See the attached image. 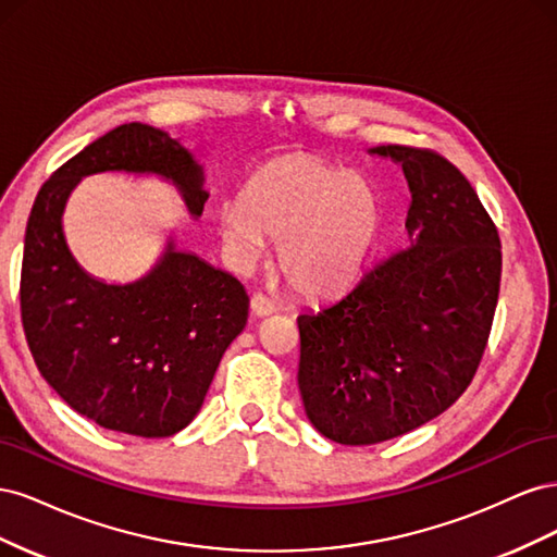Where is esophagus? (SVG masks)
<instances>
[{"label": "esophagus", "mask_w": 557, "mask_h": 557, "mask_svg": "<svg viewBox=\"0 0 557 557\" xmlns=\"http://www.w3.org/2000/svg\"><path fill=\"white\" fill-rule=\"evenodd\" d=\"M250 309L256 315H269V313L276 311V305L264 293H256L250 297Z\"/></svg>", "instance_id": "34e87169"}]
</instances>
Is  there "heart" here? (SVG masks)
<instances>
[{
    "instance_id": "b5f03b06",
    "label": "heart",
    "mask_w": 557,
    "mask_h": 557,
    "mask_svg": "<svg viewBox=\"0 0 557 557\" xmlns=\"http://www.w3.org/2000/svg\"><path fill=\"white\" fill-rule=\"evenodd\" d=\"M383 221L376 188L318 158H285L252 176L218 225L234 260L260 258L278 244L283 278L301 295H332L360 272Z\"/></svg>"
}]
</instances>
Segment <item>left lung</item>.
Masks as SVG:
<instances>
[{"instance_id":"left-lung-1","label":"left lung","mask_w":557,"mask_h":557,"mask_svg":"<svg viewBox=\"0 0 557 557\" xmlns=\"http://www.w3.org/2000/svg\"><path fill=\"white\" fill-rule=\"evenodd\" d=\"M411 188V244L332 305L297 315V383L311 423L344 446L395 440L444 413L491 336L502 244L465 174L416 146H379Z\"/></svg>"}]
</instances>
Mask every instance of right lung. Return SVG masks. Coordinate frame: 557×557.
Instances as JSON below:
<instances>
[{
    "mask_svg": "<svg viewBox=\"0 0 557 557\" xmlns=\"http://www.w3.org/2000/svg\"><path fill=\"white\" fill-rule=\"evenodd\" d=\"M123 170L172 178L193 215L209 195L170 132L117 125L53 172L29 211L21 318L41 376L70 407L113 432L160 440L197 416L225 348L248 318L244 283L170 246L146 278L107 285L72 258L62 209L81 176Z\"/></svg>",
    "mask_w": 557,
    "mask_h": 557,
    "instance_id": "right-lung-1",
    "label": "right lung"
}]
</instances>
